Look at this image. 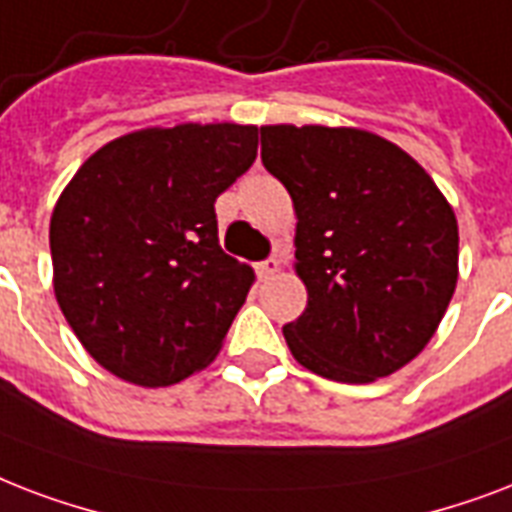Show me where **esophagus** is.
Listing matches in <instances>:
<instances>
[{"label":"esophagus","mask_w":512,"mask_h":512,"mask_svg":"<svg viewBox=\"0 0 512 512\" xmlns=\"http://www.w3.org/2000/svg\"><path fill=\"white\" fill-rule=\"evenodd\" d=\"M280 269V259H275V256H269V259L259 261L256 264V275L261 277V280H267V277H272Z\"/></svg>","instance_id":"obj_1"}]
</instances>
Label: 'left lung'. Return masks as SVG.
Wrapping results in <instances>:
<instances>
[{"mask_svg": "<svg viewBox=\"0 0 512 512\" xmlns=\"http://www.w3.org/2000/svg\"><path fill=\"white\" fill-rule=\"evenodd\" d=\"M261 162L296 208L307 310L285 323L293 358L366 384L414 360L457 288L454 211L425 168L355 128L267 125Z\"/></svg>", "mask_w": 512, "mask_h": 512, "instance_id": "obj_1", "label": "left lung"}]
</instances>
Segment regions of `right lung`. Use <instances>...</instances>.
Segmentation results:
<instances>
[{"mask_svg": "<svg viewBox=\"0 0 512 512\" xmlns=\"http://www.w3.org/2000/svg\"><path fill=\"white\" fill-rule=\"evenodd\" d=\"M253 125H176L90 157L50 219L55 299L106 371L168 387L208 366L253 283L219 245L216 197L256 160Z\"/></svg>", "mask_w": 512, "mask_h": 512, "instance_id": "1", "label": "right lung"}]
</instances>
